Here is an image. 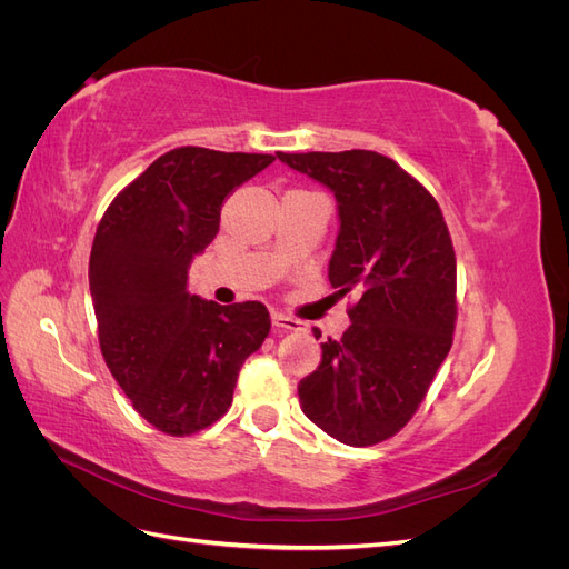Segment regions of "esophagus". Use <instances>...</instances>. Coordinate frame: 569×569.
Segmentation results:
<instances>
[{
	"label": "esophagus",
	"instance_id": "obj_1",
	"mask_svg": "<svg viewBox=\"0 0 569 569\" xmlns=\"http://www.w3.org/2000/svg\"><path fill=\"white\" fill-rule=\"evenodd\" d=\"M272 325L278 327V330H289V332H301L306 322L297 320V318H289L284 313H272Z\"/></svg>",
	"mask_w": 569,
	"mask_h": 569
}]
</instances>
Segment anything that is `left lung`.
<instances>
[{"instance_id":"left-lung-1","label":"left lung","mask_w":569,"mask_h":569,"mask_svg":"<svg viewBox=\"0 0 569 569\" xmlns=\"http://www.w3.org/2000/svg\"><path fill=\"white\" fill-rule=\"evenodd\" d=\"M335 192L330 282L356 295L351 327L322 343L299 385L301 408L349 446L387 441L410 422L453 343L456 251L437 199L377 151L278 153ZM316 337L320 332L316 330Z\"/></svg>"}]
</instances>
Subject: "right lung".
Segmentation results:
<instances>
[{"mask_svg": "<svg viewBox=\"0 0 569 569\" xmlns=\"http://www.w3.org/2000/svg\"><path fill=\"white\" fill-rule=\"evenodd\" d=\"M272 161L170 149L120 189L97 226L90 291L99 349L132 408L163 435H197L226 416L239 368L270 332L261 301H203L187 291V270L213 242L222 201Z\"/></svg>", "mask_w": 569, "mask_h": 569, "instance_id": "right-lung-1", "label": "right lung"}]
</instances>
